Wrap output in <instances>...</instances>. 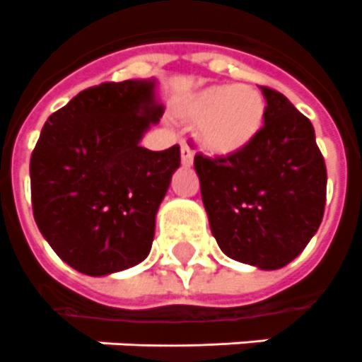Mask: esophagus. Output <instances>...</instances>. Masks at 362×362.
<instances>
[{"instance_id":"34e87169","label":"esophagus","mask_w":362,"mask_h":362,"mask_svg":"<svg viewBox=\"0 0 362 362\" xmlns=\"http://www.w3.org/2000/svg\"><path fill=\"white\" fill-rule=\"evenodd\" d=\"M192 160H194V153H192V149L183 141V144H181V164H183V166H190Z\"/></svg>"}]
</instances>
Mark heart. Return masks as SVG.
<instances>
[{
    "label": "heart",
    "instance_id": "heart-1",
    "mask_svg": "<svg viewBox=\"0 0 362 362\" xmlns=\"http://www.w3.org/2000/svg\"><path fill=\"white\" fill-rule=\"evenodd\" d=\"M181 115L196 125L198 141L207 151L230 157L258 138L265 121V99L252 86L215 83L189 97Z\"/></svg>",
    "mask_w": 362,
    "mask_h": 362
}]
</instances>
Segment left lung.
Instances as JSON below:
<instances>
[{"mask_svg":"<svg viewBox=\"0 0 362 362\" xmlns=\"http://www.w3.org/2000/svg\"><path fill=\"white\" fill-rule=\"evenodd\" d=\"M262 93L258 138L230 157L198 153L194 168L222 252L271 271L296 259L322 224L327 168L310 119L276 89Z\"/></svg>","mask_w":362,"mask_h":362,"instance_id":"obj_1","label":"left lung"}]
</instances>
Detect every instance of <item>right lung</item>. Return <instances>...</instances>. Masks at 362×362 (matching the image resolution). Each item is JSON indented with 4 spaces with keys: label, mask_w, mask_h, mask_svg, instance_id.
Segmentation results:
<instances>
[{
    "label": "right lung",
    "mask_w": 362,
    "mask_h": 362,
    "mask_svg": "<svg viewBox=\"0 0 362 362\" xmlns=\"http://www.w3.org/2000/svg\"><path fill=\"white\" fill-rule=\"evenodd\" d=\"M153 80L104 82L48 117L31 153V205L40 233L72 269L104 276L147 258L179 146L149 151L163 117Z\"/></svg>",
    "instance_id": "1"
}]
</instances>
